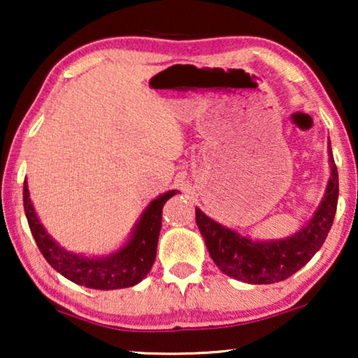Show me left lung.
<instances>
[{"label":"left lung","mask_w":358,"mask_h":358,"mask_svg":"<svg viewBox=\"0 0 358 358\" xmlns=\"http://www.w3.org/2000/svg\"><path fill=\"white\" fill-rule=\"evenodd\" d=\"M331 178L315 217L300 231L277 241H252L195 208V222L220 271L236 280L262 285L292 277L320 251L334 222L339 174L329 146Z\"/></svg>","instance_id":"8db88e82"}]
</instances>
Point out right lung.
<instances>
[{
    "label": "right lung",
    "instance_id": "obj_1",
    "mask_svg": "<svg viewBox=\"0 0 358 358\" xmlns=\"http://www.w3.org/2000/svg\"><path fill=\"white\" fill-rule=\"evenodd\" d=\"M176 194L169 190L155 199L135 224L129 243L119 251L106 257H86L68 252L53 241L50 234L42 227L29 195L27 180H24V212L29 228L38 249L47 262L68 280L78 285L96 288V290H117L134 287L148 275L156 259V248L161 231V213L168 200Z\"/></svg>",
    "mask_w": 358,
    "mask_h": 358
}]
</instances>
